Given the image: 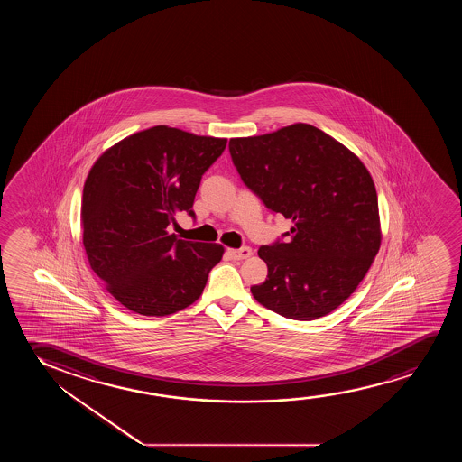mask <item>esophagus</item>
<instances>
[{"instance_id":"esophagus-1","label":"esophagus","mask_w":462,"mask_h":462,"mask_svg":"<svg viewBox=\"0 0 462 462\" xmlns=\"http://www.w3.org/2000/svg\"><path fill=\"white\" fill-rule=\"evenodd\" d=\"M228 254L234 260H243L253 255V249L247 246L240 247V249H228Z\"/></svg>"}]
</instances>
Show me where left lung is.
<instances>
[{
	"label": "left lung",
	"mask_w": 462,
	"mask_h": 462,
	"mask_svg": "<svg viewBox=\"0 0 462 462\" xmlns=\"http://www.w3.org/2000/svg\"><path fill=\"white\" fill-rule=\"evenodd\" d=\"M243 183L268 209L293 222L259 249L268 279L253 285L262 306L293 320H316L347 300L380 249L377 192L348 148L304 123L230 139Z\"/></svg>",
	"instance_id": "obj_1"
}]
</instances>
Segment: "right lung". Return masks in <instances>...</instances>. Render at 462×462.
Wrapping results in <instances>:
<instances>
[{
	"mask_svg": "<svg viewBox=\"0 0 462 462\" xmlns=\"http://www.w3.org/2000/svg\"><path fill=\"white\" fill-rule=\"evenodd\" d=\"M227 139L154 126L108 148L91 167L82 200L89 266L125 308L162 317L202 295L222 259L216 243L178 240L175 215L192 211L200 180Z\"/></svg>",
	"mask_w": 462,
	"mask_h": 462,
	"instance_id": "obj_1",
	"label": "right lung"
}]
</instances>
